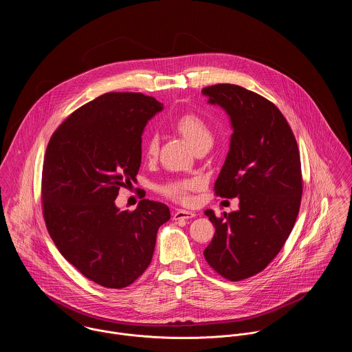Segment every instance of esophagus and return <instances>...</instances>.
I'll list each match as a JSON object with an SVG mask.
<instances>
[{
  "label": "esophagus",
  "instance_id": "1",
  "mask_svg": "<svg viewBox=\"0 0 352 352\" xmlns=\"http://www.w3.org/2000/svg\"><path fill=\"white\" fill-rule=\"evenodd\" d=\"M197 214L192 212V211H188V210H176L173 212V219L175 221H179V219H190V218H194Z\"/></svg>",
  "mask_w": 352,
  "mask_h": 352
}]
</instances>
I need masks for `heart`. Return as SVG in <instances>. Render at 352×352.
Segmentation results:
<instances>
[{"instance_id":"obj_1","label":"heart","mask_w":352,"mask_h":352,"mask_svg":"<svg viewBox=\"0 0 352 352\" xmlns=\"http://www.w3.org/2000/svg\"><path fill=\"white\" fill-rule=\"evenodd\" d=\"M173 130L183 137L194 151H199L203 148H210L212 142V133L207 122L201 118V115L194 112H187L176 118L173 122ZM158 153V140L155 135L145 144V155L146 158H155ZM201 187V183L195 179H184V180H170L158 187V191L179 203H190L191 201V192L197 191Z\"/></svg>"}]
</instances>
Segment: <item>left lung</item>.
Returning <instances> with one entry per match:
<instances>
[{
	"label": "left lung",
	"mask_w": 352,
	"mask_h": 352,
	"mask_svg": "<svg viewBox=\"0 0 352 352\" xmlns=\"http://www.w3.org/2000/svg\"><path fill=\"white\" fill-rule=\"evenodd\" d=\"M210 104L222 107L233 134L215 195L240 199V208L217 217L203 254L225 279L239 282L263 271L282 250L296 223L302 198L300 151L278 107L233 84L201 89Z\"/></svg>",
	"instance_id": "1"
}]
</instances>
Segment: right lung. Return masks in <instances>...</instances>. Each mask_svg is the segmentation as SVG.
Returning <instances> with one entry per match:
<instances>
[{
  "mask_svg": "<svg viewBox=\"0 0 352 352\" xmlns=\"http://www.w3.org/2000/svg\"><path fill=\"white\" fill-rule=\"evenodd\" d=\"M162 104L109 92L76 109L51 135L42 173L43 217L54 244L85 278L108 289L134 283L149 267L166 204L142 199L120 211V187L141 166L142 131Z\"/></svg>",
  "mask_w": 352,
  "mask_h": 352,
  "instance_id": "obj_1",
  "label": "right lung"
}]
</instances>
